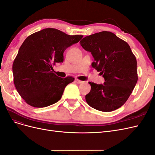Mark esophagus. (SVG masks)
I'll return each instance as SVG.
<instances>
[{
    "label": "esophagus",
    "instance_id": "34e87169",
    "mask_svg": "<svg viewBox=\"0 0 155 155\" xmlns=\"http://www.w3.org/2000/svg\"><path fill=\"white\" fill-rule=\"evenodd\" d=\"M76 82L77 83H85V81H81V80H79V79H76Z\"/></svg>",
    "mask_w": 155,
    "mask_h": 155
}]
</instances>
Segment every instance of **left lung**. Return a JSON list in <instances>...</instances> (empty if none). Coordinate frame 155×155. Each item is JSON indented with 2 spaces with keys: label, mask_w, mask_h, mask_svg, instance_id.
Returning a JSON list of instances; mask_svg holds the SVG:
<instances>
[{
  "label": "left lung",
  "mask_w": 155,
  "mask_h": 155,
  "mask_svg": "<svg viewBox=\"0 0 155 155\" xmlns=\"http://www.w3.org/2000/svg\"><path fill=\"white\" fill-rule=\"evenodd\" d=\"M91 52L92 67L105 79L104 85L88 82L91 90L85 96L89 106L103 112L113 111L128 100L138 81L137 62L129 45L114 34L104 31L80 41Z\"/></svg>",
  "instance_id": "obj_1"
}]
</instances>
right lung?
Here are the masks:
<instances>
[{
	"instance_id": "right-lung-1",
	"label": "right lung",
	"mask_w": 155,
	"mask_h": 155,
	"mask_svg": "<svg viewBox=\"0 0 155 155\" xmlns=\"http://www.w3.org/2000/svg\"><path fill=\"white\" fill-rule=\"evenodd\" d=\"M83 35H69L55 28H45L23 42L13 63L14 85L26 104L37 108L58 102L64 88L74 81L60 78L52 66L63 61L64 50L80 41Z\"/></svg>"
}]
</instances>
